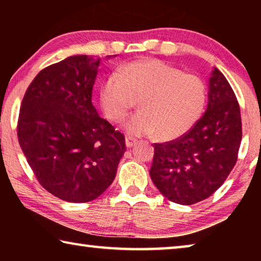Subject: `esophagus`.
<instances>
[{
    "label": "esophagus",
    "mask_w": 261,
    "mask_h": 261,
    "mask_svg": "<svg viewBox=\"0 0 261 261\" xmlns=\"http://www.w3.org/2000/svg\"><path fill=\"white\" fill-rule=\"evenodd\" d=\"M135 144H136V140H135V139L130 138V137H126V138H125V146H126L127 148L132 147Z\"/></svg>",
    "instance_id": "34e87169"
}]
</instances>
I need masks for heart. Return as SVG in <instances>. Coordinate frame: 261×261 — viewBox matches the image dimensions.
<instances>
[{"label":"heart","instance_id":"b5f03b06","mask_svg":"<svg viewBox=\"0 0 261 261\" xmlns=\"http://www.w3.org/2000/svg\"><path fill=\"white\" fill-rule=\"evenodd\" d=\"M137 100L140 112L125 123L132 136L156 134L162 140L183 136L199 120L207 100L206 84L200 77L155 59L129 62L105 79L100 103L106 116L121 122Z\"/></svg>","mask_w":261,"mask_h":261}]
</instances>
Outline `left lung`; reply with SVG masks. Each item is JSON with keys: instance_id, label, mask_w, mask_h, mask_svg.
Masks as SVG:
<instances>
[{"instance_id": "obj_1", "label": "left lung", "mask_w": 261, "mask_h": 261, "mask_svg": "<svg viewBox=\"0 0 261 261\" xmlns=\"http://www.w3.org/2000/svg\"><path fill=\"white\" fill-rule=\"evenodd\" d=\"M241 140L240 105L226 77L213 68L205 114L180 138L154 144L149 175L167 199L196 204L226 180L237 161Z\"/></svg>"}]
</instances>
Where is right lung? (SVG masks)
I'll list each match as a JSON object with an SVG mask.
<instances>
[{
  "instance_id": "1",
  "label": "right lung",
  "mask_w": 261,
  "mask_h": 261,
  "mask_svg": "<svg viewBox=\"0 0 261 261\" xmlns=\"http://www.w3.org/2000/svg\"><path fill=\"white\" fill-rule=\"evenodd\" d=\"M99 63L73 55L41 70L19 110L17 132L28 163L48 192L69 202L101 196L125 152L124 136L92 103Z\"/></svg>"
}]
</instances>
